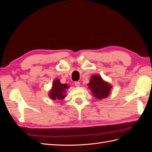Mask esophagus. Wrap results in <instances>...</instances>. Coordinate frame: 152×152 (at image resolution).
Masks as SVG:
<instances>
[{"instance_id": "obj_1", "label": "esophagus", "mask_w": 152, "mask_h": 152, "mask_svg": "<svg viewBox=\"0 0 152 152\" xmlns=\"http://www.w3.org/2000/svg\"><path fill=\"white\" fill-rule=\"evenodd\" d=\"M80 85V83L79 82H75V86L76 87H79Z\"/></svg>"}]
</instances>
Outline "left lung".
<instances>
[{
	"mask_svg": "<svg viewBox=\"0 0 152 152\" xmlns=\"http://www.w3.org/2000/svg\"><path fill=\"white\" fill-rule=\"evenodd\" d=\"M88 86L93 95L100 100L107 98L112 89L111 84L104 80L100 75L96 74L91 77Z\"/></svg>",
	"mask_w": 152,
	"mask_h": 152,
	"instance_id": "left-lung-1",
	"label": "left lung"
}]
</instances>
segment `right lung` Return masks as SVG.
I'll list each match as a JSON object with an SVG mask.
<instances>
[{
    "instance_id": "add662e5",
    "label": "right lung",
    "mask_w": 152,
    "mask_h": 152,
    "mask_svg": "<svg viewBox=\"0 0 152 152\" xmlns=\"http://www.w3.org/2000/svg\"><path fill=\"white\" fill-rule=\"evenodd\" d=\"M70 86L68 84H61L59 79H55L51 89L49 92V97L53 100H62L65 98L66 89Z\"/></svg>"
}]
</instances>
